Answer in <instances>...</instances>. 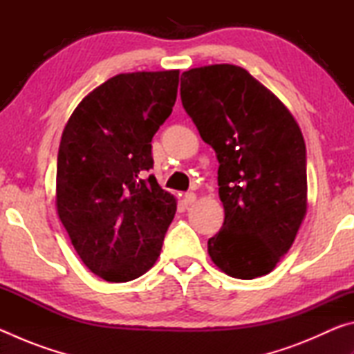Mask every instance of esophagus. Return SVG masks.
Returning a JSON list of instances; mask_svg holds the SVG:
<instances>
[{
  "label": "esophagus",
  "mask_w": 354,
  "mask_h": 354,
  "mask_svg": "<svg viewBox=\"0 0 354 354\" xmlns=\"http://www.w3.org/2000/svg\"><path fill=\"white\" fill-rule=\"evenodd\" d=\"M196 201V194H194V192H187V194H184V203L187 206L194 205V203Z\"/></svg>",
  "instance_id": "obj_1"
}]
</instances>
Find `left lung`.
<instances>
[{"mask_svg": "<svg viewBox=\"0 0 354 354\" xmlns=\"http://www.w3.org/2000/svg\"><path fill=\"white\" fill-rule=\"evenodd\" d=\"M181 100L220 164L225 221L207 253L232 278L263 277L289 251L306 217L301 129L283 101L237 65L184 71Z\"/></svg>", "mask_w": 354, "mask_h": 354, "instance_id": "1", "label": "left lung"}]
</instances>
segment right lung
Wrapping results in <instances>:
<instances>
[{"mask_svg": "<svg viewBox=\"0 0 354 354\" xmlns=\"http://www.w3.org/2000/svg\"><path fill=\"white\" fill-rule=\"evenodd\" d=\"M179 70L111 77L84 97L57 154L56 211L88 270L127 283L151 268L176 212L154 176L151 139L175 106Z\"/></svg>", "mask_w": 354, "mask_h": 354, "instance_id": "right-lung-1", "label": "right lung"}]
</instances>
